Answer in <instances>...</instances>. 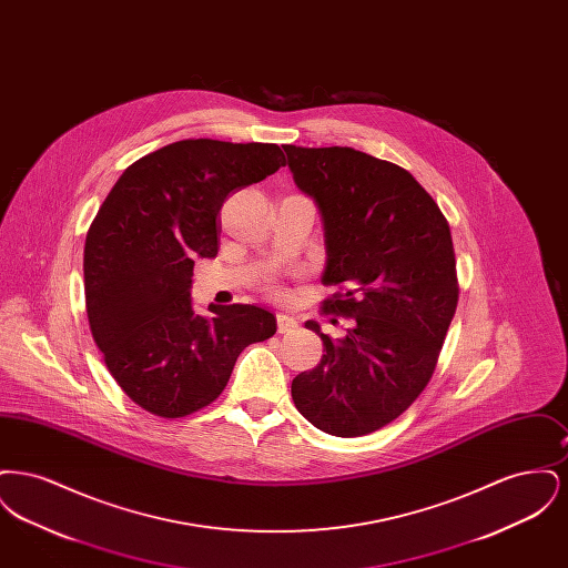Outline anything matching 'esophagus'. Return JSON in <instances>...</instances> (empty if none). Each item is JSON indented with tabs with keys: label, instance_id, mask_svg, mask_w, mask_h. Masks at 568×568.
Returning a JSON list of instances; mask_svg holds the SVG:
<instances>
[{
	"label": "esophagus",
	"instance_id": "1",
	"mask_svg": "<svg viewBox=\"0 0 568 568\" xmlns=\"http://www.w3.org/2000/svg\"><path fill=\"white\" fill-rule=\"evenodd\" d=\"M276 327H278V334H290L297 327V322L290 315H276Z\"/></svg>",
	"mask_w": 568,
	"mask_h": 568
}]
</instances>
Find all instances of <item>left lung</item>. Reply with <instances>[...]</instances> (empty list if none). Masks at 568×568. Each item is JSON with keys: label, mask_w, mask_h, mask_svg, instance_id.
<instances>
[{"label": "left lung", "mask_w": 568, "mask_h": 568, "mask_svg": "<svg viewBox=\"0 0 568 568\" xmlns=\"http://www.w3.org/2000/svg\"><path fill=\"white\" fill-rule=\"evenodd\" d=\"M297 190L322 216L325 313L352 317L345 338L317 322L322 362L292 381L297 410L334 436L394 422L433 377L458 306L449 223L410 172L352 146L285 144ZM336 322V320H334Z\"/></svg>", "instance_id": "8db88e82"}]
</instances>
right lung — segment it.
I'll return each mask as SVG.
<instances>
[{
    "mask_svg": "<svg viewBox=\"0 0 568 568\" xmlns=\"http://www.w3.org/2000/svg\"><path fill=\"white\" fill-rule=\"evenodd\" d=\"M285 165L264 142L181 140L132 163L84 241V302L110 375L144 410L185 417L211 405L244 347L271 338L276 317L255 304H191L197 257H215L216 215L232 191Z\"/></svg>",
    "mask_w": 568,
    "mask_h": 568,
    "instance_id": "add662e5",
    "label": "right lung"
}]
</instances>
